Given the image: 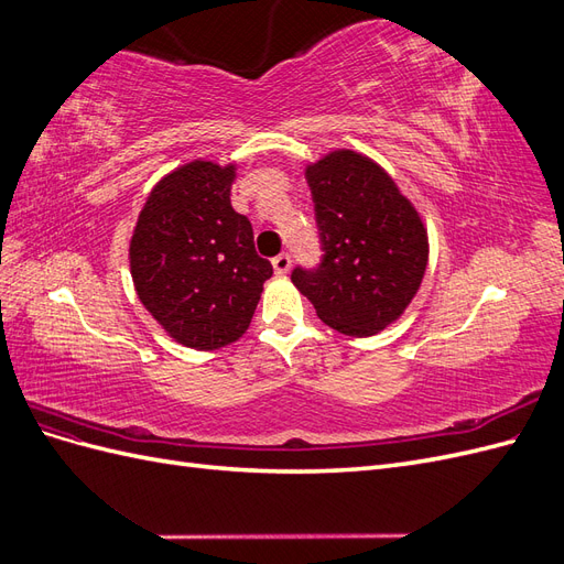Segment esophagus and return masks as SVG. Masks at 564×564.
I'll return each instance as SVG.
<instances>
[{
  "instance_id": "34e87169",
  "label": "esophagus",
  "mask_w": 564,
  "mask_h": 564,
  "mask_svg": "<svg viewBox=\"0 0 564 564\" xmlns=\"http://www.w3.org/2000/svg\"><path fill=\"white\" fill-rule=\"evenodd\" d=\"M272 268H275L278 275H286L289 268H292V256H289V253L275 256V259H272Z\"/></svg>"
}]
</instances>
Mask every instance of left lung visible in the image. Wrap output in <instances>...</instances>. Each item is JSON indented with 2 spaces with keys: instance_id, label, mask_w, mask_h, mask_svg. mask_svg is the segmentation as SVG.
<instances>
[{
  "instance_id": "1",
  "label": "left lung",
  "mask_w": 564,
  "mask_h": 564,
  "mask_svg": "<svg viewBox=\"0 0 564 564\" xmlns=\"http://www.w3.org/2000/svg\"><path fill=\"white\" fill-rule=\"evenodd\" d=\"M324 261L292 282L327 327L367 338L398 322L429 265V230L386 169L338 148L305 166Z\"/></svg>"
}]
</instances>
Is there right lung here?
Here are the masks:
<instances>
[{
	"mask_svg": "<svg viewBox=\"0 0 564 564\" xmlns=\"http://www.w3.org/2000/svg\"><path fill=\"white\" fill-rule=\"evenodd\" d=\"M235 174V162L176 166L152 185L129 242L135 294L166 336L193 350L235 344L272 275L249 218L230 204Z\"/></svg>",
	"mask_w": 564,
	"mask_h": 564,
	"instance_id": "right-lung-1",
	"label": "right lung"
}]
</instances>
